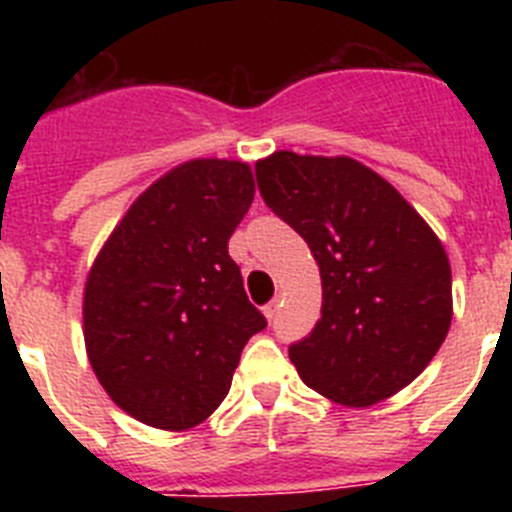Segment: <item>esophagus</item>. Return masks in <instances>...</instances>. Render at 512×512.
<instances>
[{
  "label": "esophagus",
  "mask_w": 512,
  "mask_h": 512,
  "mask_svg": "<svg viewBox=\"0 0 512 512\" xmlns=\"http://www.w3.org/2000/svg\"><path fill=\"white\" fill-rule=\"evenodd\" d=\"M277 310H279V300H271L269 305H264V315L269 320H274V315H277Z\"/></svg>",
  "instance_id": "34e87169"
}]
</instances>
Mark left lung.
Segmentation results:
<instances>
[{"label": "left lung", "mask_w": 512, "mask_h": 512, "mask_svg": "<svg viewBox=\"0 0 512 512\" xmlns=\"http://www.w3.org/2000/svg\"><path fill=\"white\" fill-rule=\"evenodd\" d=\"M256 182L323 279L320 320L289 346L302 382L348 408L408 387L451 325V266L436 233L354 158L277 151L256 164Z\"/></svg>", "instance_id": "1"}]
</instances>
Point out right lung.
Wrapping results in <instances>:
<instances>
[{"label": "right lung", "instance_id": "obj_1", "mask_svg": "<svg viewBox=\"0 0 512 512\" xmlns=\"http://www.w3.org/2000/svg\"><path fill=\"white\" fill-rule=\"evenodd\" d=\"M253 192L241 161L176 166L133 202L89 271V361L140 423L187 431L210 418L243 346L266 328L228 253Z\"/></svg>", "mask_w": 512, "mask_h": 512}]
</instances>
